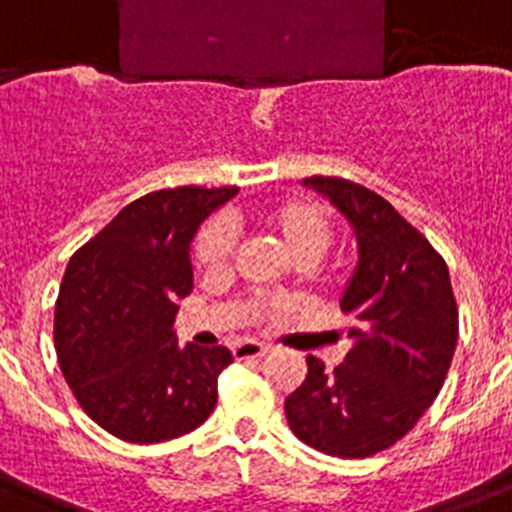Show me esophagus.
I'll use <instances>...</instances> for the list:
<instances>
[{
	"mask_svg": "<svg viewBox=\"0 0 512 512\" xmlns=\"http://www.w3.org/2000/svg\"><path fill=\"white\" fill-rule=\"evenodd\" d=\"M231 350L236 361H249V358L268 356V353H271V345H263V342H236Z\"/></svg>",
	"mask_w": 512,
	"mask_h": 512,
	"instance_id": "esophagus-1",
	"label": "esophagus"
}]
</instances>
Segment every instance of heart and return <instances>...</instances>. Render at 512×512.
<instances>
[{
	"label": "heart",
	"mask_w": 512,
	"mask_h": 512,
	"mask_svg": "<svg viewBox=\"0 0 512 512\" xmlns=\"http://www.w3.org/2000/svg\"><path fill=\"white\" fill-rule=\"evenodd\" d=\"M255 223L263 225L281 241V247L297 263H316L335 236V223L319 201L308 196H281L255 212ZM233 257V233L223 220H209L196 231L191 244L193 268L201 276H223Z\"/></svg>",
	"instance_id": "1"
}]
</instances>
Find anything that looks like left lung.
<instances>
[{
    "label": "left lung",
    "mask_w": 512,
    "mask_h": 512,
    "mask_svg": "<svg viewBox=\"0 0 512 512\" xmlns=\"http://www.w3.org/2000/svg\"><path fill=\"white\" fill-rule=\"evenodd\" d=\"M305 183L348 215L361 260L340 303L350 337L345 361L327 369L308 356V374L284 412L311 449L364 460L398 444L436 401L460 332L457 300L441 252L388 199L335 175Z\"/></svg>",
    "instance_id": "8db88e82"
}]
</instances>
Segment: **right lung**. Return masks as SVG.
Listing matches in <instances>:
<instances>
[{
	"instance_id": "1",
	"label": "right lung",
	"mask_w": 512,
	"mask_h": 512,
	"mask_svg": "<svg viewBox=\"0 0 512 512\" xmlns=\"http://www.w3.org/2000/svg\"><path fill=\"white\" fill-rule=\"evenodd\" d=\"M236 185H177L130 201L76 249L55 300L60 372L84 412L127 444L191 433L217 404L223 345L177 348V300L191 292L188 241Z\"/></svg>"
}]
</instances>
